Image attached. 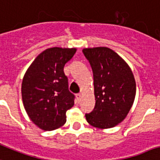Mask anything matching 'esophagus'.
I'll return each mask as SVG.
<instances>
[{"instance_id": "34e87169", "label": "esophagus", "mask_w": 160, "mask_h": 160, "mask_svg": "<svg viewBox=\"0 0 160 160\" xmlns=\"http://www.w3.org/2000/svg\"><path fill=\"white\" fill-rule=\"evenodd\" d=\"M76 97H77V98L78 99V100H81L82 94H81V93H78V94H77V95H76Z\"/></svg>"}]
</instances>
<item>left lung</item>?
Instances as JSON below:
<instances>
[{
	"mask_svg": "<svg viewBox=\"0 0 160 160\" xmlns=\"http://www.w3.org/2000/svg\"><path fill=\"white\" fill-rule=\"evenodd\" d=\"M82 53L93 72L96 104L85 115L91 126L112 128L121 123L130 112L136 92L131 68L123 58L107 47L88 48Z\"/></svg>",
	"mask_w": 160,
	"mask_h": 160,
	"instance_id": "left-lung-1",
	"label": "left lung"
}]
</instances>
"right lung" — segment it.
Instances as JSON below:
<instances>
[{"label": "right lung", "instance_id": "1", "mask_svg": "<svg viewBox=\"0 0 160 160\" xmlns=\"http://www.w3.org/2000/svg\"><path fill=\"white\" fill-rule=\"evenodd\" d=\"M77 48H47L37 56L23 78L21 94L28 116L44 131H53L66 122V112L74 105L68 90L65 63Z\"/></svg>", "mask_w": 160, "mask_h": 160}]
</instances>
